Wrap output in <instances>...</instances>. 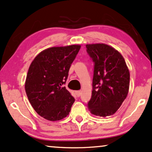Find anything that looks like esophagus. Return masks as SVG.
<instances>
[{"label": "esophagus", "mask_w": 152, "mask_h": 152, "mask_svg": "<svg viewBox=\"0 0 152 152\" xmlns=\"http://www.w3.org/2000/svg\"><path fill=\"white\" fill-rule=\"evenodd\" d=\"M76 95H77V97H80V95H81V91H80V90H77V91H76Z\"/></svg>", "instance_id": "34e87169"}]
</instances>
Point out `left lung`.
Masks as SVG:
<instances>
[{"label":"left lung","instance_id":"1","mask_svg":"<svg viewBox=\"0 0 152 152\" xmlns=\"http://www.w3.org/2000/svg\"><path fill=\"white\" fill-rule=\"evenodd\" d=\"M86 48L94 62L93 91L88 109L95 116H111L127 97L129 70L124 57L114 48L98 43L88 44Z\"/></svg>","mask_w":152,"mask_h":152}]
</instances>
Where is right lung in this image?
Returning <instances> with one entry per match:
<instances>
[{"label":"right lung","mask_w":152,"mask_h":152,"mask_svg":"<svg viewBox=\"0 0 152 152\" xmlns=\"http://www.w3.org/2000/svg\"><path fill=\"white\" fill-rule=\"evenodd\" d=\"M80 48L72 45L44 50L28 68L26 95L34 110L47 120L59 121L69 114L75 99L63 85Z\"/></svg>","instance_id":"add662e5"}]
</instances>
